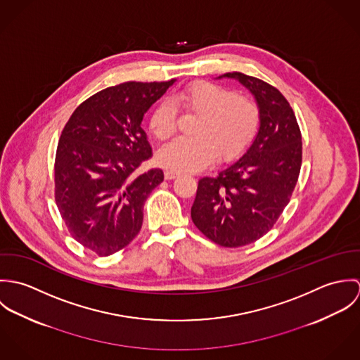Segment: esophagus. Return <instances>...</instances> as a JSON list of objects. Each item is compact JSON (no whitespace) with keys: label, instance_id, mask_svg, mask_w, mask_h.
<instances>
[{"label":"esophagus","instance_id":"1","mask_svg":"<svg viewBox=\"0 0 360 360\" xmlns=\"http://www.w3.org/2000/svg\"><path fill=\"white\" fill-rule=\"evenodd\" d=\"M180 173L179 172H174V170H165V179L166 180H173L176 177H179Z\"/></svg>","mask_w":360,"mask_h":360}]
</instances>
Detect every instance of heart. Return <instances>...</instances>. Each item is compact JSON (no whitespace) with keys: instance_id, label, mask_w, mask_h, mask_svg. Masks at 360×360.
<instances>
[{"instance_id":"1","label":"heart","mask_w":360,"mask_h":360,"mask_svg":"<svg viewBox=\"0 0 360 360\" xmlns=\"http://www.w3.org/2000/svg\"><path fill=\"white\" fill-rule=\"evenodd\" d=\"M186 115L197 116L193 136L165 147L158 160L174 172H195L216 156L230 162L252 146L260 127V109L255 100L236 94L216 83L197 80L174 94ZM170 100H160L150 115V130L159 141L170 140L179 126V110Z\"/></svg>"}]
</instances>
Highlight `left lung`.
Returning <instances> with one entry per match:
<instances>
[{"mask_svg":"<svg viewBox=\"0 0 360 360\" xmlns=\"http://www.w3.org/2000/svg\"><path fill=\"white\" fill-rule=\"evenodd\" d=\"M224 76L255 96L260 127L243 158L198 181L191 217L214 244L238 248L262 238L288 205L301 172L302 136L291 105L274 86L241 72Z\"/></svg>","mask_w":360,"mask_h":360,"instance_id":"8db88e82","label":"left lung"}]
</instances>
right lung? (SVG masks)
<instances>
[{"instance_id": "obj_1", "label": "right lung", "mask_w": 360, "mask_h": 360, "mask_svg": "<svg viewBox=\"0 0 360 360\" xmlns=\"http://www.w3.org/2000/svg\"><path fill=\"white\" fill-rule=\"evenodd\" d=\"M126 82L80 103L55 154V202L70 236L98 257L127 247L140 233L144 204L163 172L137 170L153 158L143 116L173 84Z\"/></svg>"}]
</instances>
